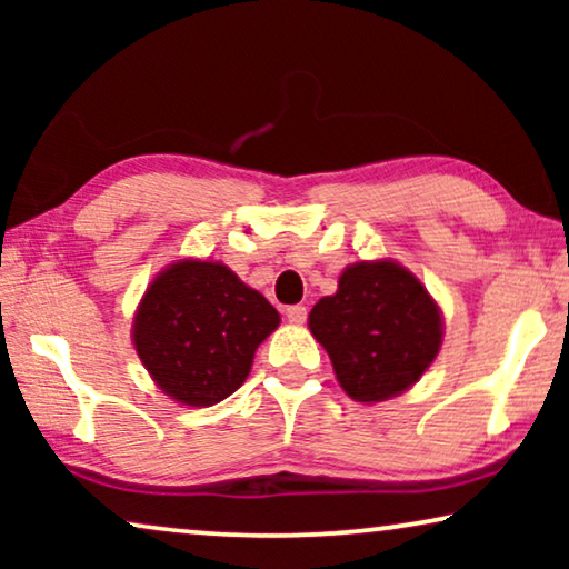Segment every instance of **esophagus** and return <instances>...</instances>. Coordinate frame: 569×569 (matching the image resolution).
I'll list each match as a JSON object with an SVG mask.
<instances>
[{
	"label": "esophagus",
	"mask_w": 569,
	"mask_h": 569,
	"mask_svg": "<svg viewBox=\"0 0 569 569\" xmlns=\"http://www.w3.org/2000/svg\"><path fill=\"white\" fill-rule=\"evenodd\" d=\"M284 316L290 318L292 323H302L308 318V308L306 306H287L284 308Z\"/></svg>",
	"instance_id": "esophagus-1"
}]
</instances>
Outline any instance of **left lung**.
<instances>
[{
    "label": "left lung",
    "mask_w": 569,
    "mask_h": 569,
    "mask_svg": "<svg viewBox=\"0 0 569 569\" xmlns=\"http://www.w3.org/2000/svg\"><path fill=\"white\" fill-rule=\"evenodd\" d=\"M308 323L355 401H386L407 391L430 368L442 341L435 300L393 261L347 267L337 295L318 300Z\"/></svg>",
    "instance_id": "obj_1"
}]
</instances>
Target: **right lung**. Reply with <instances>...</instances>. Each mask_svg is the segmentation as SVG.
I'll return each instance as SVG.
<instances>
[{"instance_id": "obj_1", "label": "right lung", "mask_w": 569, "mask_h": 569, "mask_svg": "<svg viewBox=\"0 0 569 569\" xmlns=\"http://www.w3.org/2000/svg\"><path fill=\"white\" fill-rule=\"evenodd\" d=\"M277 326L274 306L228 267L189 259L147 287L134 347L162 391L186 407H209L243 386L256 347Z\"/></svg>"}]
</instances>
